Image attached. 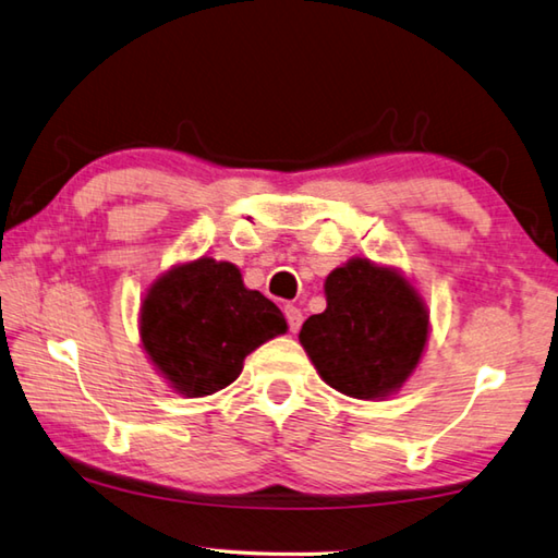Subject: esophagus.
<instances>
[{"instance_id": "1", "label": "esophagus", "mask_w": 558, "mask_h": 558, "mask_svg": "<svg viewBox=\"0 0 558 558\" xmlns=\"http://www.w3.org/2000/svg\"><path fill=\"white\" fill-rule=\"evenodd\" d=\"M286 319H288V327L292 333H298L302 327V312L295 305H286Z\"/></svg>"}]
</instances>
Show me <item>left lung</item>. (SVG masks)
<instances>
[{"label":"left lung","mask_w":558,"mask_h":558,"mask_svg":"<svg viewBox=\"0 0 558 558\" xmlns=\"http://www.w3.org/2000/svg\"><path fill=\"white\" fill-rule=\"evenodd\" d=\"M327 310L302 324L300 343L333 390L385 398L417 368L427 310L408 280L368 258H353L324 282Z\"/></svg>","instance_id":"obj_1"}]
</instances>
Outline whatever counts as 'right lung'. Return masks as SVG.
Here are the masks:
<instances>
[{
	"label": "right lung",
	"instance_id": "right-lung-1",
	"mask_svg": "<svg viewBox=\"0 0 558 558\" xmlns=\"http://www.w3.org/2000/svg\"><path fill=\"white\" fill-rule=\"evenodd\" d=\"M286 329L282 312L258 290H246L236 266L215 258L173 268L141 307L144 349L187 398L227 388L248 353Z\"/></svg>",
	"mask_w": 558,
	"mask_h": 558
}]
</instances>
